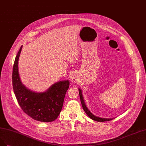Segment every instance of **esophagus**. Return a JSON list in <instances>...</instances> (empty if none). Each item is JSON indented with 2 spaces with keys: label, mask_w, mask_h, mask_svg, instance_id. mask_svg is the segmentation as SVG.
<instances>
[{
  "label": "esophagus",
  "mask_w": 146,
  "mask_h": 146,
  "mask_svg": "<svg viewBox=\"0 0 146 146\" xmlns=\"http://www.w3.org/2000/svg\"><path fill=\"white\" fill-rule=\"evenodd\" d=\"M77 77L75 76V75H73L72 77V82H77Z\"/></svg>",
  "instance_id": "1"
}]
</instances>
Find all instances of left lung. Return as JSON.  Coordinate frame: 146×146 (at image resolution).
<instances>
[{"mask_svg":"<svg viewBox=\"0 0 146 146\" xmlns=\"http://www.w3.org/2000/svg\"><path fill=\"white\" fill-rule=\"evenodd\" d=\"M79 94H80V101H81L82 104V107L83 108V110H84V112H86V113L88 115V117L89 118H91L92 119L94 120V121H98V122H104V121H110L112 120V118H100L98 117L95 116L91 112L89 111V110L88 109V108L86 107V104L84 103V100L83 98V95H82V92L80 89H79Z\"/></svg>","mask_w":146,"mask_h":146,"instance_id":"8db88e82","label":"left lung"}]
</instances>
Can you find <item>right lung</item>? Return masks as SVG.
Listing matches in <instances>:
<instances>
[{"label": "right lung", "mask_w": 146, "mask_h": 146, "mask_svg": "<svg viewBox=\"0 0 146 146\" xmlns=\"http://www.w3.org/2000/svg\"><path fill=\"white\" fill-rule=\"evenodd\" d=\"M22 46L15 58L13 69V88L20 106L33 119L41 122H52L61 112L65 94L69 87V80L57 82L46 92L37 93L22 83L18 71V61Z\"/></svg>", "instance_id": "add662e5"}]
</instances>
